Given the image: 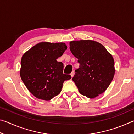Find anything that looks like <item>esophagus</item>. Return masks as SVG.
Here are the masks:
<instances>
[{
  "instance_id": "esophagus-1",
  "label": "esophagus",
  "mask_w": 134,
  "mask_h": 134,
  "mask_svg": "<svg viewBox=\"0 0 134 134\" xmlns=\"http://www.w3.org/2000/svg\"><path fill=\"white\" fill-rule=\"evenodd\" d=\"M70 75H71V76L72 77H73L74 75V71H72L71 72V74H70Z\"/></svg>"
}]
</instances>
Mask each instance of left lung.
I'll return each mask as SVG.
<instances>
[{"instance_id": "8db88e82", "label": "left lung", "mask_w": 134, "mask_h": 134, "mask_svg": "<svg viewBox=\"0 0 134 134\" xmlns=\"http://www.w3.org/2000/svg\"><path fill=\"white\" fill-rule=\"evenodd\" d=\"M70 49L80 64L72 79L79 92L90 99L103 93L114 77L112 55L101 44L92 40L72 41Z\"/></svg>"}]
</instances>
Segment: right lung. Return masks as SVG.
I'll return each instance as SVG.
<instances>
[{"mask_svg": "<svg viewBox=\"0 0 134 134\" xmlns=\"http://www.w3.org/2000/svg\"><path fill=\"white\" fill-rule=\"evenodd\" d=\"M67 48L63 42H40L22 56L20 76L27 89L38 99L49 100L62 91L71 78L63 74L64 65L57 61Z\"/></svg>", "mask_w": 134, "mask_h": 134, "instance_id": "obj_1", "label": "right lung"}]
</instances>
